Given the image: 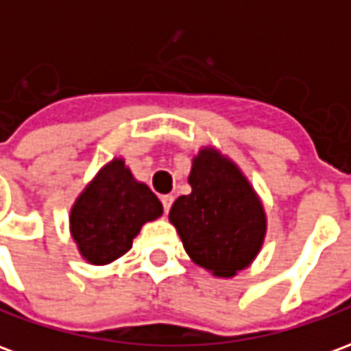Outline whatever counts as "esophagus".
Here are the masks:
<instances>
[{"label": "esophagus", "instance_id": "34e87169", "mask_svg": "<svg viewBox=\"0 0 351 351\" xmlns=\"http://www.w3.org/2000/svg\"><path fill=\"white\" fill-rule=\"evenodd\" d=\"M173 201H175V197H173V195H163V197H161L163 213L169 214V210H171V205H173Z\"/></svg>", "mask_w": 351, "mask_h": 351}]
</instances>
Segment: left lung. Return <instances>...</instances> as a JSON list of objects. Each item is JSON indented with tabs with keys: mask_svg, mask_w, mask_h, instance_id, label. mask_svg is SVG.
Instances as JSON below:
<instances>
[{
	"mask_svg": "<svg viewBox=\"0 0 351 351\" xmlns=\"http://www.w3.org/2000/svg\"><path fill=\"white\" fill-rule=\"evenodd\" d=\"M190 186V195L173 203L169 220L195 263L216 276H233L261 248L263 208L239 169L213 150L193 160Z\"/></svg>",
	"mask_w": 351,
	"mask_h": 351,
	"instance_id": "left-lung-1",
	"label": "left lung"
}]
</instances>
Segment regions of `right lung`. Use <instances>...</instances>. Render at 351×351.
I'll list each match as a JSON object with an SVG mask.
<instances>
[{
    "label": "right lung",
    "instance_id": "obj_1",
    "mask_svg": "<svg viewBox=\"0 0 351 351\" xmlns=\"http://www.w3.org/2000/svg\"><path fill=\"white\" fill-rule=\"evenodd\" d=\"M163 213L146 184L133 180L122 160L101 169L71 210L73 239L93 265L114 261L130 250L146 221Z\"/></svg>",
    "mask_w": 351,
    "mask_h": 351
}]
</instances>
